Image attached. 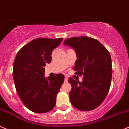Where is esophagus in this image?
Listing matches in <instances>:
<instances>
[{"label": "esophagus", "instance_id": "obj_1", "mask_svg": "<svg viewBox=\"0 0 129 129\" xmlns=\"http://www.w3.org/2000/svg\"><path fill=\"white\" fill-rule=\"evenodd\" d=\"M68 78L67 77H64V82H68Z\"/></svg>", "mask_w": 129, "mask_h": 129}]
</instances>
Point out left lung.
<instances>
[{"mask_svg":"<svg viewBox=\"0 0 129 129\" xmlns=\"http://www.w3.org/2000/svg\"><path fill=\"white\" fill-rule=\"evenodd\" d=\"M63 45L74 49L77 59L73 69L76 74L83 76L81 82L69 78L72 86L69 92L71 103L82 111L95 109L103 102L110 87V54L98 40L88 37L68 38Z\"/></svg>","mask_w":129,"mask_h":129,"instance_id":"1","label":"left lung"}]
</instances>
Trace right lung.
<instances>
[{
	"label": "right lung",
	"instance_id": "1",
	"mask_svg": "<svg viewBox=\"0 0 129 129\" xmlns=\"http://www.w3.org/2000/svg\"><path fill=\"white\" fill-rule=\"evenodd\" d=\"M62 40L35 39L22 47L14 59L13 77L16 89L24 105L33 112L44 113L55 106L64 76L58 74L46 78L44 66L51 62L52 52Z\"/></svg>",
	"mask_w": 129,
	"mask_h": 129
}]
</instances>
